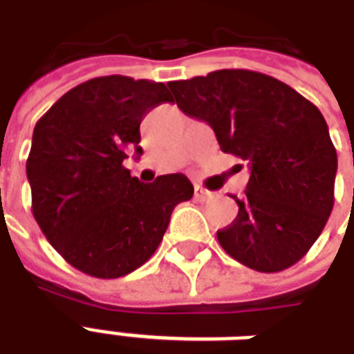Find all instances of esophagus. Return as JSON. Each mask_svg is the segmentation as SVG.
<instances>
[{"label": "esophagus", "instance_id": "obj_1", "mask_svg": "<svg viewBox=\"0 0 354 354\" xmlns=\"http://www.w3.org/2000/svg\"><path fill=\"white\" fill-rule=\"evenodd\" d=\"M193 197L201 203H205V201L212 199V193L205 189V187H201V185H195V193H193Z\"/></svg>", "mask_w": 354, "mask_h": 354}]
</instances>
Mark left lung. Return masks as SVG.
Wrapping results in <instances>:
<instances>
[{"mask_svg":"<svg viewBox=\"0 0 354 354\" xmlns=\"http://www.w3.org/2000/svg\"><path fill=\"white\" fill-rule=\"evenodd\" d=\"M178 108L207 121L223 153L250 165L239 214L218 241L243 266L277 273L304 258L334 207L337 155L319 108L266 73L218 70L170 81Z\"/></svg>","mask_w":354,"mask_h":354,"instance_id":"1","label":"left lung"}]
</instances>
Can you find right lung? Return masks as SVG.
Segmentation results:
<instances>
[{
    "instance_id": "right-lung-1",
    "label": "right lung",
    "mask_w": 354,
    "mask_h": 354,
    "mask_svg": "<svg viewBox=\"0 0 354 354\" xmlns=\"http://www.w3.org/2000/svg\"><path fill=\"white\" fill-rule=\"evenodd\" d=\"M170 100L165 83L106 75L68 91L35 123L26 161L32 212L53 248L83 273L117 279L144 266L174 207L193 197L184 174L142 184L123 167L131 149L142 155L144 115Z\"/></svg>"
}]
</instances>
